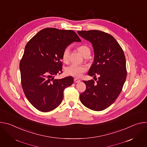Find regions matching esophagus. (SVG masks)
<instances>
[{"label": "esophagus", "instance_id": "34e87169", "mask_svg": "<svg viewBox=\"0 0 147 147\" xmlns=\"http://www.w3.org/2000/svg\"><path fill=\"white\" fill-rule=\"evenodd\" d=\"M74 82H79L80 81V80H78V78H75L74 79Z\"/></svg>", "mask_w": 147, "mask_h": 147}]
</instances>
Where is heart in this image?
<instances>
[{
  "instance_id": "obj_1",
  "label": "heart",
  "mask_w": 147,
  "mask_h": 147,
  "mask_svg": "<svg viewBox=\"0 0 147 147\" xmlns=\"http://www.w3.org/2000/svg\"><path fill=\"white\" fill-rule=\"evenodd\" d=\"M80 52L82 55L87 57L90 56L91 51L90 48L86 45H82L78 47ZM70 48L67 47L65 48L62 53V60L64 62L67 63L69 60ZM87 67L84 65H77L76 64H72L66 69V73L68 76H71L75 77H80L82 76V73L86 71Z\"/></svg>"
}]
</instances>
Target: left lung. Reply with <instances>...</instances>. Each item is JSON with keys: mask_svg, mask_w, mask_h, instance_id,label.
I'll return each mask as SVG.
<instances>
[{"mask_svg": "<svg viewBox=\"0 0 147 147\" xmlns=\"http://www.w3.org/2000/svg\"><path fill=\"white\" fill-rule=\"evenodd\" d=\"M80 36L91 42L95 57L88 75L98 78L83 81L86 90L80 95L87 108L101 111L107 109L120 95L127 77L123 51L111 35L99 30L78 31Z\"/></svg>", "mask_w": 147, "mask_h": 147, "instance_id": "1", "label": "left lung"}]
</instances>
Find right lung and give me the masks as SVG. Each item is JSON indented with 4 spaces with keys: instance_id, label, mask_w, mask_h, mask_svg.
<instances>
[{
    "instance_id": "1",
    "label": "right lung",
    "mask_w": 147,
    "mask_h": 147,
    "mask_svg": "<svg viewBox=\"0 0 147 147\" xmlns=\"http://www.w3.org/2000/svg\"><path fill=\"white\" fill-rule=\"evenodd\" d=\"M72 30L46 28L26 44L20 62L21 82L24 94L36 109L48 112L63 98V91L73 83L71 76L54 79L62 73V53L73 42H80Z\"/></svg>"
}]
</instances>
